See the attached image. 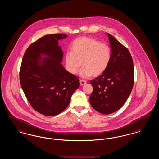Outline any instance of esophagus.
<instances>
[{
  "label": "esophagus",
  "instance_id": "1",
  "mask_svg": "<svg viewBox=\"0 0 159 159\" xmlns=\"http://www.w3.org/2000/svg\"><path fill=\"white\" fill-rule=\"evenodd\" d=\"M80 85H84V84L86 83V80H80Z\"/></svg>",
  "mask_w": 159,
  "mask_h": 159
}]
</instances>
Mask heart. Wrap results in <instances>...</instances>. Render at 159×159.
Wrapping results in <instances>:
<instances>
[{
  "label": "heart",
  "mask_w": 159,
  "mask_h": 159,
  "mask_svg": "<svg viewBox=\"0 0 159 159\" xmlns=\"http://www.w3.org/2000/svg\"><path fill=\"white\" fill-rule=\"evenodd\" d=\"M111 59L109 46L89 37H80L71 43V51L66 54V66L71 74L77 73L82 65L79 75L88 78L92 75L98 76L106 70ZM81 62H80V61Z\"/></svg>",
  "instance_id": "obj_1"
}]
</instances>
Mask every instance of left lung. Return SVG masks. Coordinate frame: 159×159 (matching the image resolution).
<instances>
[{
    "label": "left lung",
    "mask_w": 159,
    "mask_h": 159,
    "mask_svg": "<svg viewBox=\"0 0 159 159\" xmlns=\"http://www.w3.org/2000/svg\"><path fill=\"white\" fill-rule=\"evenodd\" d=\"M111 59L106 70L90 83L93 92L92 107L99 113L110 114L121 108L128 98L134 85V68L128 49L109 33Z\"/></svg>",
    "instance_id": "obj_1"
}]
</instances>
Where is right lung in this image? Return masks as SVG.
<instances>
[{
    "mask_svg": "<svg viewBox=\"0 0 159 159\" xmlns=\"http://www.w3.org/2000/svg\"><path fill=\"white\" fill-rule=\"evenodd\" d=\"M66 34H47L31 44L23 57L20 80L32 107L39 113L53 116L68 106L79 80L61 64L63 51L58 40Z\"/></svg>",
    "mask_w": 159,
    "mask_h": 159,
    "instance_id": "right-lung-1",
    "label": "right lung"
}]
</instances>
